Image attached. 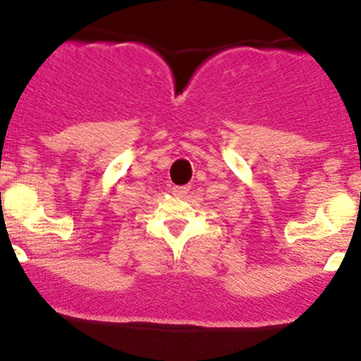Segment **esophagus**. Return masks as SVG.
Listing matches in <instances>:
<instances>
[{
	"label": "esophagus",
	"mask_w": 361,
	"mask_h": 361,
	"mask_svg": "<svg viewBox=\"0 0 361 361\" xmlns=\"http://www.w3.org/2000/svg\"><path fill=\"white\" fill-rule=\"evenodd\" d=\"M171 192H173L174 195H185V194H188V187H173L171 188Z\"/></svg>",
	"instance_id": "esophagus-1"
}]
</instances>
